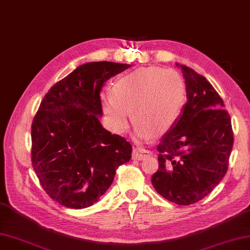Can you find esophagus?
Masks as SVG:
<instances>
[{
  "label": "esophagus",
  "instance_id": "34e87169",
  "mask_svg": "<svg viewBox=\"0 0 250 250\" xmlns=\"http://www.w3.org/2000/svg\"><path fill=\"white\" fill-rule=\"evenodd\" d=\"M149 155L150 151L144 149V148H134L133 152H132V158L135 159V160H144Z\"/></svg>",
  "mask_w": 250,
  "mask_h": 250
}]
</instances>
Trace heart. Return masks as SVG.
<instances>
[{
    "label": "heart",
    "instance_id": "heart-1",
    "mask_svg": "<svg viewBox=\"0 0 250 250\" xmlns=\"http://www.w3.org/2000/svg\"><path fill=\"white\" fill-rule=\"evenodd\" d=\"M186 100L182 76L174 70L141 67L119 77L111 93L102 95V109L110 128L124 133L129 128L134 109L136 135L149 140L176 125Z\"/></svg>",
    "mask_w": 250,
    "mask_h": 250
}]
</instances>
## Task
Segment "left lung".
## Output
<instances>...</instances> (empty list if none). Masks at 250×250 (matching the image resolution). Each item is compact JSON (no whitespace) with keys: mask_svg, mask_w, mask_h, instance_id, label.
Wrapping results in <instances>:
<instances>
[{"mask_svg":"<svg viewBox=\"0 0 250 250\" xmlns=\"http://www.w3.org/2000/svg\"><path fill=\"white\" fill-rule=\"evenodd\" d=\"M186 83L187 102L178 121L159 145V168L151 184L178 205L196 203L224 178L233 147L231 118L207 79L176 63Z\"/></svg>","mask_w":250,"mask_h":250,"instance_id":"1","label":"left lung"}]
</instances>
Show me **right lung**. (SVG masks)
<instances>
[{"label":"right lung","instance_id":"right-lung-1","mask_svg":"<svg viewBox=\"0 0 250 250\" xmlns=\"http://www.w3.org/2000/svg\"><path fill=\"white\" fill-rule=\"evenodd\" d=\"M130 64L88 62L50 88L32 124V164L46 193L81 209L93 205L131 159L132 146L100 122V92Z\"/></svg>","mask_w":250,"mask_h":250}]
</instances>
